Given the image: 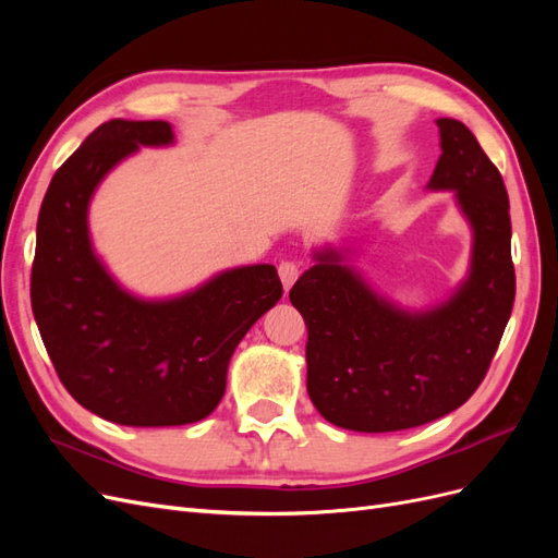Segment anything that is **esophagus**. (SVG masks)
Instances as JSON below:
<instances>
[{
	"label": "esophagus",
	"instance_id": "esophagus-1",
	"mask_svg": "<svg viewBox=\"0 0 558 558\" xmlns=\"http://www.w3.org/2000/svg\"><path fill=\"white\" fill-rule=\"evenodd\" d=\"M279 277H281L283 289L289 291L291 286L295 283V279L300 277V263L298 260H281L279 263Z\"/></svg>",
	"mask_w": 558,
	"mask_h": 558
}]
</instances>
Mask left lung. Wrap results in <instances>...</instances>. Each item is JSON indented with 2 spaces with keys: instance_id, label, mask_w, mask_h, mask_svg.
<instances>
[{
  "instance_id": "1",
  "label": "left lung",
  "mask_w": 558,
  "mask_h": 558,
  "mask_svg": "<svg viewBox=\"0 0 558 558\" xmlns=\"http://www.w3.org/2000/svg\"><path fill=\"white\" fill-rule=\"evenodd\" d=\"M442 156L428 189L456 191L475 230L470 277L437 310L408 314L373 293L337 251L316 253L291 289L307 324V391L330 424L414 428L477 391L514 305L510 199L498 167L461 121H437Z\"/></svg>"
}]
</instances>
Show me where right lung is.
<instances>
[{
	"instance_id": "add662e5",
	"label": "right lung",
	"mask_w": 558,
	"mask_h": 558,
	"mask_svg": "<svg viewBox=\"0 0 558 558\" xmlns=\"http://www.w3.org/2000/svg\"><path fill=\"white\" fill-rule=\"evenodd\" d=\"M172 144L165 121L99 125L50 179L37 223L32 312L70 396L121 426H183L226 393L234 347L283 289L272 265L218 275L165 302L128 295L95 258L88 202L116 162Z\"/></svg>"
}]
</instances>
